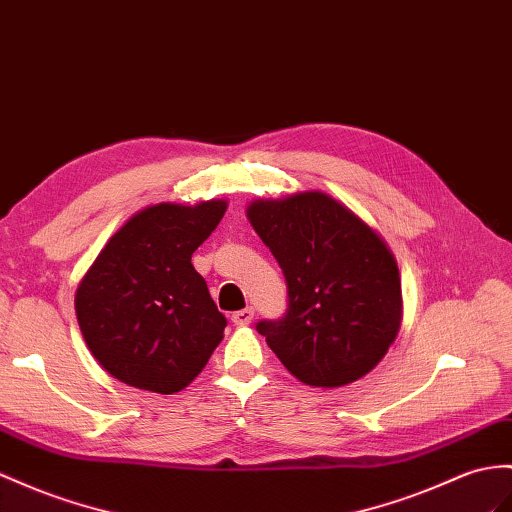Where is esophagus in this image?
I'll list each match as a JSON object with an SVG mask.
<instances>
[{
    "label": "esophagus",
    "mask_w": 512,
    "mask_h": 512,
    "mask_svg": "<svg viewBox=\"0 0 512 512\" xmlns=\"http://www.w3.org/2000/svg\"><path fill=\"white\" fill-rule=\"evenodd\" d=\"M253 316H255V311L251 307H246L242 311H235L233 316H231V322L238 324V326H248V324L253 322Z\"/></svg>",
    "instance_id": "esophagus-1"
}]
</instances>
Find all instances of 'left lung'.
Listing matches in <instances>:
<instances>
[{
    "mask_svg": "<svg viewBox=\"0 0 512 512\" xmlns=\"http://www.w3.org/2000/svg\"><path fill=\"white\" fill-rule=\"evenodd\" d=\"M246 218L287 281L283 320L257 324L287 372L311 387L372 372L402 322L400 270L383 235L322 190L255 199Z\"/></svg>",
    "mask_w": 512,
    "mask_h": 512,
    "instance_id": "1",
    "label": "left lung"
}]
</instances>
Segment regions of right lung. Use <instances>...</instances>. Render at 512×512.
Wrapping results in <instances>:
<instances>
[{
    "label": "right lung",
    "mask_w": 512,
    "mask_h": 512,
    "mask_svg": "<svg viewBox=\"0 0 512 512\" xmlns=\"http://www.w3.org/2000/svg\"><path fill=\"white\" fill-rule=\"evenodd\" d=\"M225 199L140 209L90 264L75 292L88 350L116 381L153 393L188 387L222 342L227 320L192 266Z\"/></svg>",
    "instance_id": "1"
}]
</instances>
